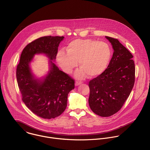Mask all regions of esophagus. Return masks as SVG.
<instances>
[{"instance_id":"1","label":"esophagus","mask_w":150,"mask_h":150,"mask_svg":"<svg viewBox=\"0 0 150 150\" xmlns=\"http://www.w3.org/2000/svg\"><path fill=\"white\" fill-rule=\"evenodd\" d=\"M82 82H80V81H76L75 82V86H78V85H80L82 84Z\"/></svg>"}]
</instances>
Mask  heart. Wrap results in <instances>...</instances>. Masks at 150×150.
Returning <instances> with one entry per match:
<instances>
[{"label":"heart","instance_id":"obj_1","mask_svg":"<svg viewBox=\"0 0 150 150\" xmlns=\"http://www.w3.org/2000/svg\"><path fill=\"white\" fill-rule=\"evenodd\" d=\"M66 53H58L57 62L67 74L71 73L79 62L81 69L75 73L78 78H83L86 74L89 78L101 74L107 67L111 56L110 47L107 43L90 39L72 40L68 45Z\"/></svg>","mask_w":150,"mask_h":150}]
</instances>
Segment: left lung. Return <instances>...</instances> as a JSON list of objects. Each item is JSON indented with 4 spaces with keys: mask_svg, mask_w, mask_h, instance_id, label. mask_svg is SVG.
Listing matches in <instances>:
<instances>
[{
    "mask_svg": "<svg viewBox=\"0 0 150 150\" xmlns=\"http://www.w3.org/2000/svg\"><path fill=\"white\" fill-rule=\"evenodd\" d=\"M105 38L114 53L107 69L89 81V104L92 111L110 117L120 111L129 96L135 81V65L131 53L117 39Z\"/></svg>",
    "mask_w": 150,
    "mask_h": 150,
    "instance_id": "left-lung-1",
    "label": "left lung"
}]
</instances>
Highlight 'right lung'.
Masks as SVG:
<instances>
[{
    "mask_svg": "<svg viewBox=\"0 0 150 150\" xmlns=\"http://www.w3.org/2000/svg\"><path fill=\"white\" fill-rule=\"evenodd\" d=\"M64 38L47 36L32 41L23 49L17 67V81L23 102L33 113L44 119L55 118L65 111L68 94L75 88L74 79L52 61L56 59ZM36 54H45L50 59V70L42 80L34 78L29 67Z\"/></svg>",
    "mask_w": 150,
    "mask_h": 150,
    "instance_id": "1",
    "label": "right lung"
}]
</instances>
